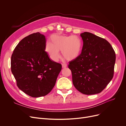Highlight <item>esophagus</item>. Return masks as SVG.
<instances>
[{"instance_id":"34e87169","label":"esophagus","mask_w":126,"mask_h":126,"mask_svg":"<svg viewBox=\"0 0 126 126\" xmlns=\"http://www.w3.org/2000/svg\"><path fill=\"white\" fill-rule=\"evenodd\" d=\"M67 66V64H62V67L63 68H66Z\"/></svg>"}]
</instances>
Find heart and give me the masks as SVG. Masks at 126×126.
<instances>
[{
    "label": "heart",
    "mask_w": 126,
    "mask_h": 126,
    "mask_svg": "<svg viewBox=\"0 0 126 126\" xmlns=\"http://www.w3.org/2000/svg\"><path fill=\"white\" fill-rule=\"evenodd\" d=\"M50 40L51 42H46L45 49L52 61H58L60 57L59 50L61 51L62 56L68 61L76 59L81 54L83 42L78 36L54 35L51 37Z\"/></svg>",
    "instance_id": "b5f03b06"
}]
</instances>
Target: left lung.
Here are the masks:
<instances>
[{
    "instance_id": "8db88e82",
    "label": "left lung",
    "mask_w": 126,
    "mask_h": 126,
    "mask_svg": "<svg viewBox=\"0 0 126 126\" xmlns=\"http://www.w3.org/2000/svg\"><path fill=\"white\" fill-rule=\"evenodd\" d=\"M80 35L83 41L81 54L68 65L72 83L83 94H97L113 78L115 52L106 40L89 32Z\"/></svg>"
}]
</instances>
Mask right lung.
Wrapping results in <instances>:
<instances>
[{"instance_id": "right-lung-1", "label": "right lung", "mask_w": 126, "mask_h": 126, "mask_svg": "<svg viewBox=\"0 0 126 126\" xmlns=\"http://www.w3.org/2000/svg\"><path fill=\"white\" fill-rule=\"evenodd\" d=\"M46 39L37 32L19 42L11 57V71L18 88L33 97L47 95L55 85L61 64L45 51Z\"/></svg>"}]
</instances>
